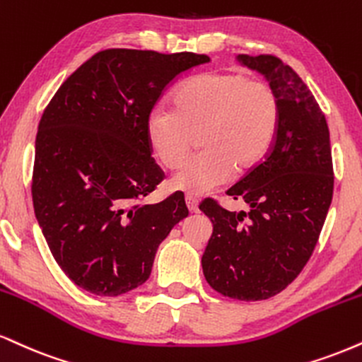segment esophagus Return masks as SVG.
<instances>
[{
    "mask_svg": "<svg viewBox=\"0 0 362 362\" xmlns=\"http://www.w3.org/2000/svg\"><path fill=\"white\" fill-rule=\"evenodd\" d=\"M185 204H187V207H189L190 212H197L199 211V200L195 197H190V195H187Z\"/></svg>",
    "mask_w": 362,
    "mask_h": 362,
    "instance_id": "1",
    "label": "esophagus"
}]
</instances>
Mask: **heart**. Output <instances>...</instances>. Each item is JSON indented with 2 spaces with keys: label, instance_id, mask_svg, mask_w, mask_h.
<instances>
[{
  "label": "heart",
  "instance_id": "heart-1",
  "mask_svg": "<svg viewBox=\"0 0 362 362\" xmlns=\"http://www.w3.org/2000/svg\"><path fill=\"white\" fill-rule=\"evenodd\" d=\"M173 110L156 107L146 117L148 145L165 168L175 170L192 151H204L172 178V187L200 197L255 168L275 141L280 101L267 81L241 72H211L175 90Z\"/></svg>",
  "mask_w": 362,
  "mask_h": 362
}]
</instances>
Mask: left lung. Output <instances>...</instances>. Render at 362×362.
Here are the masks:
<instances>
[{
    "mask_svg": "<svg viewBox=\"0 0 362 362\" xmlns=\"http://www.w3.org/2000/svg\"><path fill=\"white\" fill-rule=\"evenodd\" d=\"M238 59L275 89L280 123L267 156L226 192L250 212L200 204L214 226L202 269L221 295L255 302L285 290L310 259L332 202L334 167L325 115L298 74L275 55Z\"/></svg>",
    "mask_w": 362,
    "mask_h": 362,
    "instance_id": "8db88e82",
    "label": "left lung"
}]
</instances>
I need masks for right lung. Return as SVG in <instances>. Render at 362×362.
I'll return each instance as SVG.
<instances>
[{
  "mask_svg": "<svg viewBox=\"0 0 362 362\" xmlns=\"http://www.w3.org/2000/svg\"><path fill=\"white\" fill-rule=\"evenodd\" d=\"M207 62L194 52L101 50L43 111L35 216L59 267L81 288L101 297L138 288L160 243L189 216L184 194L143 204L165 178L148 145L146 117L167 87Z\"/></svg>",
  "mask_w": 362,
  "mask_h": 362,
  "instance_id": "right-lung-1",
  "label": "right lung"
}]
</instances>
